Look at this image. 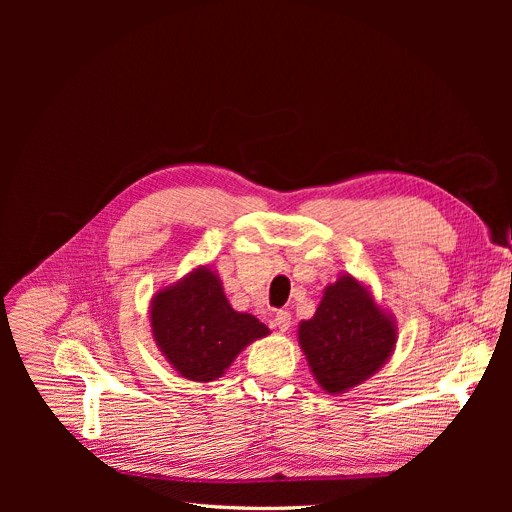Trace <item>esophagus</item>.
Here are the masks:
<instances>
[{
	"instance_id": "esophagus-1",
	"label": "esophagus",
	"mask_w": 512,
	"mask_h": 512,
	"mask_svg": "<svg viewBox=\"0 0 512 512\" xmlns=\"http://www.w3.org/2000/svg\"><path fill=\"white\" fill-rule=\"evenodd\" d=\"M274 326L280 332H286L290 328V311H278L276 317H274Z\"/></svg>"
}]
</instances>
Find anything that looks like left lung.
Segmentation results:
<instances>
[{"mask_svg": "<svg viewBox=\"0 0 512 512\" xmlns=\"http://www.w3.org/2000/svg\"><path fill=\"white\" fill-rule=\"evenodd\" d=\"M396 330L394 315L375 303L369 286L344 274L326 286L315 315L299 324V344L321 390L344 394L386 365Z\"/></svg>", "mask_w": 512, "mask_h": 512, "instance_id": "left-lung-1", "label": "left lung"}]
</instances>
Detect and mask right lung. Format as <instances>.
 Returning <instances> with one entry per match:
<instances>
[{
	"mask_svg": "<svg viewBox=\"0 0 512 512\" xmlns=\"http://www.w3.org/2000/svg\"><path fill=\"white\" fill-rule=\"evenodd\" d=\"M149 319L159 353L191 382L222 378L242 348L270 334L255 315L232 309L209 265L157 290Z\"/></svg>",
	"mask_w": 512,
	"mask_h": 512,
	"instance_id": "1",
	"label": "right lung"
}]
</instances>
